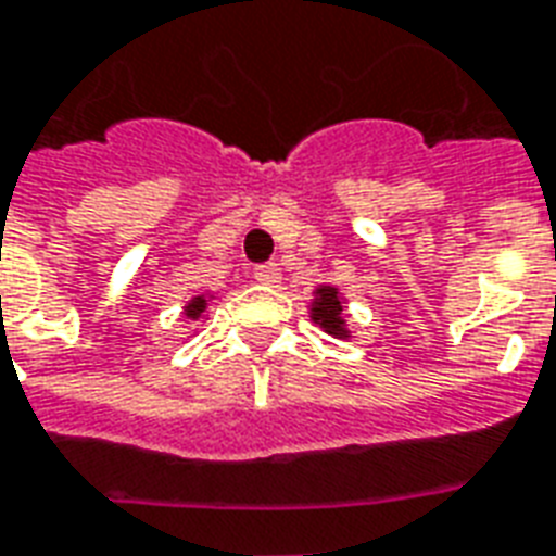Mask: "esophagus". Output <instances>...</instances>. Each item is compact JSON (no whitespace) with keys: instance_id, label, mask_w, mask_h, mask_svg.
Masks as SVG:
<instances>
[{"instance_id":"1","label":"esophagus","mask_w":556,"mask_h":556,"mask_svg":"<svg viewBox=\"0 0 556 556\" xmlns=\"http://www.w3.org/2000/svg\"><path fill=\"white\" fill-rule=\"evenodd\" d=\"M252 278H255L257 283H278V278H281V269L275 264H261L252 269Z\"/></svg>"}]
</instances>
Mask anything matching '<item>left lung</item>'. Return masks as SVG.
<instances>
[{"mask_svg": "<svg viewBox=\"0 0 556 556\" xmlns=\"http://www.w3.org/2000/svg\"><path fill=\"white\" fill-rule=\"evenodd\" d=\"M313 295H316V299L309 301V318L325 330L327 337H351V330H348L345 321V299H342L339 287H333V283H318L316 290H313Z\"/></svg>", "mask_w": 556, "mask_h": 556, "instance_id": "8db88e82", "label": "left lung"}]
</instances>
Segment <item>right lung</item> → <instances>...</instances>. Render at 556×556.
Masks as SVG:
<instances>
[{
	"label": "right lung",
	"mask_w": 556,
	"mask_h": 556,
	"mask_svg": "<svg viewBox=\"0 0 556 556\" xmlns=\"http://www.w3.org/2000/svg\"><path fill=\"white\" fill-rule=\"evenodd\" d=\"M211 299H214V295H208V292H202V295H193V299L185 304V318H191V321H200V318L205 316V309H208Z\"/></svg>",
	"instance_id": "obj_1"
}]
</instances>
